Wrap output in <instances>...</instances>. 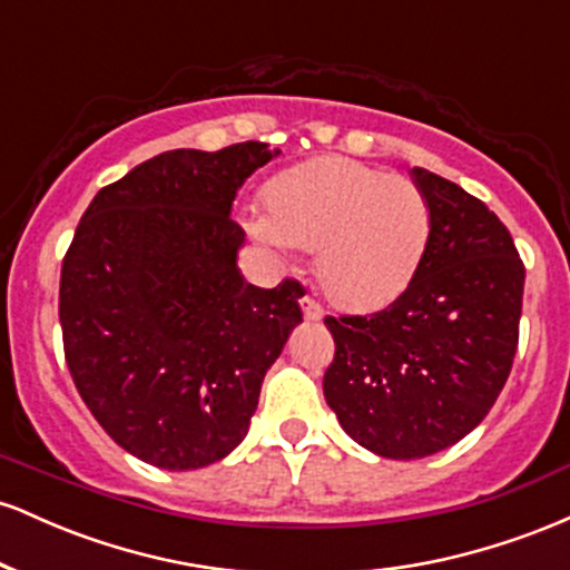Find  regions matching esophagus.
<instances>
[{"label":"esophagus","mask_w":570,"mask_h":570,"mask_svg":"<svg viewBox=\"0 0 570 570\" xmlns=\"http://www.w3.org/2000/svg\"><path fill=\"white\" fill-rule=\"evenodd\" d=\"M303 316H305V322H322V316H324V311H322V305L316 303V299H311V297H303Z\"/></svg>","instance_id":"34e87169"}]
</instances>
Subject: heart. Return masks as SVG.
Segmentation results:
<instances>
[{"mask_svg":"<svg viewBox=\"0 0 570 570\" xmlns=\"http://www.w3.org/2000/svg\"><path fill=\"white\" fill-rule=\"evenodd\" d=\"M265 203L267 217L248 219V235L276 257L316 248L318 284L345 311L394 303L421 271L434 227L415 181L345 158L278 174Z\"/></svg>","mask_w":570,"mask_h":570,"instance_id":"heart-1","label":"heart"}]
</instances>
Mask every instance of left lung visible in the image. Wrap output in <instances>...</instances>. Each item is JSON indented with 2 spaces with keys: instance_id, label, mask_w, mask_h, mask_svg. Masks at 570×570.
<instances>
[{
  "instance_id": "obj_1",
  "label": "left lung",
  "mask_w": 570,
  "mask_h": 570,
  "mask_svg": "<svg viewBox=\"0 0 570 570\" xmlns=\"http://www.w3.org/2000/svg\"><path fill=\"white\" fill-rule=\"evenodd\" d=\"M431 240L412 284L372 316H326L335 362L324 399L370 453L412 461L482 423L512 370L525 267L493 212L442 176L412 168Z\"/></svg>"
}]
</instances>
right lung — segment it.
Listing matches in <instances>:
<instances>
[{"mask_svg": "<svg viewBox=\"0 0 570 570\" xmlns=\"http://www.w3.org/2000/svg\"><path fill=\"white\" fill-rule=\"evenodd\" d=\"M281 149H171L98 189L61 267L58 318L82 402L144 463L189 472L244 442L303 286L246 284L233 219Z\"/></svg>", "mask_w": 570, "mask_h": 570, "instance_id": "right-lung-1", "label": "right lung"}]
</instances>
